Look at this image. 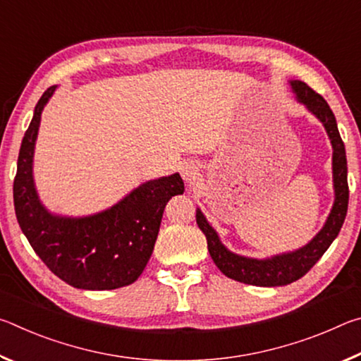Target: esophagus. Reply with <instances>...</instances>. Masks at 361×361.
I'll return each instance as SVG.
<instances>
[{
    "mask_svg": "<svg viewBox=\"0 0 361 361\" xmlns=\"http://www.w3.org/2000/svg\"><path fill=\"white\" fill-rule=\"evenodd\" d=\"M195 173H197V167H195L194 164H183L181 166V175L186 181H191Z\"/></svg>",
    "mask_w": 361,
    "mask_h": 361,
    "instance_id": "1",
    "label": "esophagus"
}]
</instances>
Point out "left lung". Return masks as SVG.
<instances>
[{"instance_id":"1","label":"left lung","mask_w":361,"mask_h":361,"mask_svg":"<svg viewBox=\"0 0 361 361\" xmlns=\"http://www.w3.org/2000/svg\"><path fill=\"white\" fill-rule=\"evenodd\" d=\"M290 87L293 94L296 95V100L322 122L329 137V142H331L334 202L323 228L307 245L298 248L295 252L274 255L271 258L264 259L248 258V256L237 255L226 248L219 240L218 232L207 221L204 213L200 212V209L195 210V221H197L200 231L207 237V245H209L213 262L226 277L247 285L283 286L296 282L298 279L305 276L338 237L347 215L349 185H347L345 148L339 135L338 124H336L331 108L328 106V103L322 95L314 92L302 81H290Z\"/></svg>"}]
</instances>
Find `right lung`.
Masks as SVG:
<instances>
[{"mask_svg":"<svg viewBox=\"0 0 361 361\" xmlns=\"http://www.w3.org/2000/svg\"><path fill=\"white\" fill-rule=\"evenodd\" d=\"M49 87L36 103L22 140L14 180L16 216L42 262L75 288L114 290L130 285L148 264L164 209L185 192L180 173L149 180L109 209L89 216H62L39 200L33 178V156L41 113L56 92Z\"/></svg>","mask_w":361,"mask_h":361,"instance_id":"right-lung-1","label":"right lung"}]
</instances>
